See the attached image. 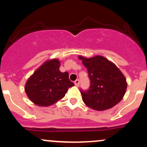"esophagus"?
Listing matches in <instances>:
<instances>
[{
  "label": "esophagus",
  "instance_id": "esophagus-1",
  "mask_svg": "<svg viewBox=\"0 0 147 147\" xmlns=\"http://www.w3.org/2000/svg\"><path fill=\"white\" fill-rule=\"evenodd\" d=\"M79 84H80V81H79V79H76L75 81V85L76 86L78 87L79 86Z\"/></svg>",
  "mask_w": 147,
  "mask_h": 147
}]
</instances>
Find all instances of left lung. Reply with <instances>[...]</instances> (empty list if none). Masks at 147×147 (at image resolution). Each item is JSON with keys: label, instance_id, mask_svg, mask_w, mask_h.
Returning <instances> with one entry per match:
<instances>
[{"label": "left lung", "instance_id": "obj_1", "mask_svg": "<svg viewBox=\"0 0 147 147\" xmlns=\"http://www.w3.org/2000/svg\"><path fill=\"white\" fill-rule=\"evenodd\" d=\"M88 70L90 86L86 90L80 89L86 105L96 111L111 109L122 100L127 84L119 68L104 57L92 58L79 57Z\"/></svg>", "mask_w": 147, "mask_h": 147}]
</instances>
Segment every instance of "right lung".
I'll return each mask as SVG.
<instances>
[{"label": "right lung", "instance_id": "add662e5", "mask_svg": "<svg viewBox=\"0 0 147 147\" xmlns=\"http://www.w3.org/2000/svg\"><path fill=\"white\" fill-rule=\"evenodd\" d=\"M60 62L52 59L45 62L34 72L25 84V92L39 106L52 105L65 96L69 88L75 86L67 72L59 70Z\"/></svg>", "mask_w": 147, "mask_h": 147}]
</instances>
